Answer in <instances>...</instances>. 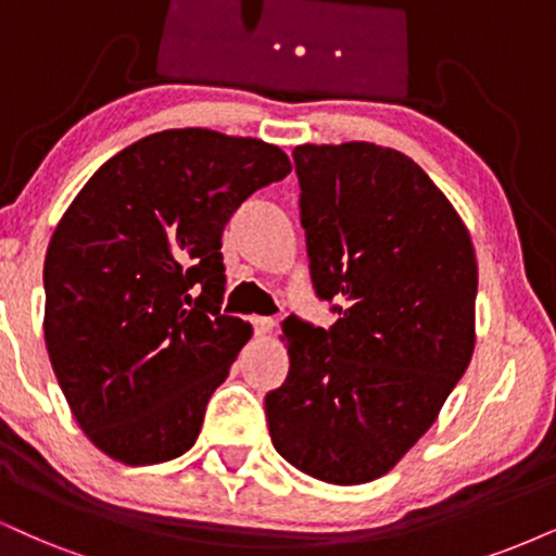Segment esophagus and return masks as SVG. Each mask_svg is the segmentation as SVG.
<instances>
[{"label": "esophagus", "instance_id": "obj_1", "mask_svg": "<svg viewBox=\"0 0 556 556\" xmlns=\"http://www.w3.org/2000/svg\"><path fill=\"white\" fill-rule=\"evenodd\" d=\"M252 325H255V334H270L273 327H276V319H273V317H255V319H252Z\"/></svg>", "mask_w": 556, "mask_h": 556}]
</instances>
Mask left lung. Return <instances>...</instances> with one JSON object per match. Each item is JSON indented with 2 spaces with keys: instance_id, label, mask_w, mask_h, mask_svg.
I'll list each match as a JSON object with an SVG mask.
<instances>
[{
  "instance_id": "obj_1",
  "label": "left lung",
  "mask_w": 556,
  "mask_h": 556,
  "mask_svg": "<svg viewBox=\"0 0 556 556\" xmlns=\"http://www.w3.org/2000/svg\"><path fill=\"white\" fill-rule=\"evenodd\" d=\"M312 280L338 299L330 330L286 319L289 376L265 396L291 467L327 484L392 471L438 420L475 353L477 255L441 188L368 141L301 143Z\"/></svg>"
}]
</instances>
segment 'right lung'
I'll list each match as a JSON object with an SVG mask.
<instances>
[{
    "instance_id": "right-lung-1",
    "label": "right lung",
    "mask_w": 556,
    "mask_h": 556,
    "mask_svg": "<svg viewBox=\"0 0 556 556\" xmlns=\"http://www.w3.org/2000/svg\"><path fill=\"white\" fill-rule=\"evenodd\" d=\"M276 143L169 128L111 156L48 242L43 334L89 443L128 467L185 454L252 325L222 314V235L283 180Z\"/></svg>"
}]
</instances>
